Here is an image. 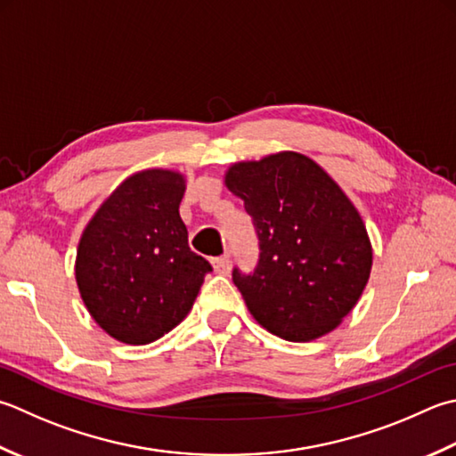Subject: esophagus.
<instances>
[{
    "instance_id": "1",
    "label": "esophagus",
    "mask_w": 456,
    "mask_h": 456,
    "mask_svg": "<svg viewBox=\"0 0 456 456\" xmlns=\"http://www.w3.org/2000/svg\"><path fill=\"white\" fill-rule=\"evenodd\" d=\"M211 265H213V271H216L217 274H227L229 269H231L229 256H217V258H213Z\"/></svg>"
}]
</instances>
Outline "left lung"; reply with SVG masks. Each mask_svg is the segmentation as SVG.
<instances>
[{"mask_svg": "<svg viewBox=\"0 0 456 456\" xmlns=\"http://www.w3.org/2000/svg\"><path fill=\"white\" fill-rule=\"evenodd\" d=\"M225 185L245 201L261 248L251 274L233 269L253 318L289 342L332 332L371 273V243L354 203L298 151L233 164Z\"/></svg>", "mask_w": 456, "mask_h": 456, "instance_id": "1", "label": "left lung"}]
</instances>
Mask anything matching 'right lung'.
Instances as JSON below:
<instances>
[{
  "label": "right lung",
  "instance_id": "right-lung-1",
  "mask_svg": "<svg viewBox=\"0 0 456 456\" xmlns=\"http://www.w3.org/2000/svg\"><path fill=\"white\" fill-rule=\"evenodd\" d=\"M182 174L144 169L126 177L88 221L77 248L80 298L114 340L142 346L191 310L211 265L187 245Z\"/></svg>",
  "mask_w": 456,
  "mask_h": 456
}]
</instances>
